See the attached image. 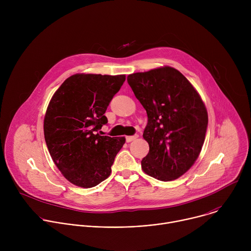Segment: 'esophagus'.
Segmentation results:
<instances>
[{"label": "esophagus", "mask_w": 251, "mask_h": 251, "mask_svg": "<svg viewBox=\"0 0 251 251\" xmlns=\"http://www.w3.org/2000/svg\"><path fill=\"white\" fill-rule=\"evenodd\" d=\"M136 138H138V135H133V136H127L126 137V141L129 143V142H132L133 140H135Z\"/></svg>", "instance_id": "esophagus-1"}]
</instances>
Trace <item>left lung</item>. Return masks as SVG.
I'll use <instances>...</instances> for the list:
<instances>
[{"label":"left lung","instance_id":"1","mask_svg":"<svg viewBox=\"0 0 251 251\" xmlns=\"http://www.w3.org/2000/svg\"><path fill=\"white\" fill-rule=\"evenodd\" d=\"M127 81L144 107L148 123L143 137L149 144L143 171L168 182L184 175L203 145L207 112L191 82L170 67L128 75Z\"/></svg>","mask_w":251,"mask_h":251}]
</instances>
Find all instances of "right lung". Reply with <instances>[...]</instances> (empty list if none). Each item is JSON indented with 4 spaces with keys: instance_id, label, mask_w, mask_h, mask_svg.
I'll return each mask as SVG.
<instances>
[{
    "instance_id": "right-lung-1",
    "label": "right lung",
    "mask_w": 251,
    "mask_h": 251,
    "mask_svg": "<svg viewBox=\"0 0 251 251\" xmlns=\"http://www.w3.org/2000/svg\"><path fill=\"white\" fill-rule=\"evenodd\" d=\"M125 75H75L53 94L44 131L52 161L66 180L92 188L108 177L124 137L97 132L108 120L104 115Z\"/></svg>"
}]
</instances>
